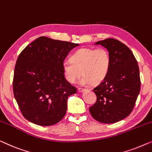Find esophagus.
Returning <instances> with one entry per match:
<instances>
[{"label": "esophagus", "mask_w": 152, "mask_h": 152, "mask_svg": "<svg viewBox=\"0 0 152 152\" xmlns=\"http://www.w3.org/2000/svg\"><path fill=\"white\" fill-rule=\"evenodd\" d=\"M78 91H79V92H83V91H85V89H83V88H78Z\"/></svg>", "instance_id": "esophagus-1"}]
</instances>
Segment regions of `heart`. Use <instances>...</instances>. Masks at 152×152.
I'll return each instance as SVG.
<instances>
[{
    "instance_id": "obj_1",
    "label": "heart",
    "mask_w": 152,
    "mask_h": 152,
    "mask_svg": "<svg viewBox=\"0 0 152 152\" xmlns=\"http://www.w3.org/2000/svg\"><path fill=\"white\" fill-rule=\"evenodd\" d=\"M110 56L104 48H82L72 56V61L66 60L63 63L65 78L74 83L81 75V85L98 83L107 75L110 67Z\"/></svg>"
}]
</instances>
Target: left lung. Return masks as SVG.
Returning a JSON list of instances; mask_svg holds the SVG:
<instances>
[{
	"label": "left lung",
	"mask_w": 152,
	"mask_h": 152,
	"mask_svg": "<svg viewBox=\"0 0 152 152\" xmlns=\"http://www.w3.org/2000/svg\"><path fill=\"white\" fill-rule=\"evenodd\" d=\"M108 50L110 67L103 80L94 88L97 99L89 107L94 118L102 123H114L133 110L140 90L139 67L130 49L114 38L100 40Z\"/></svg>",
	"instance_id": "left-lung-1"
}]
</instances>
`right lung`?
<instances>
[{
  "mask_svg": "<svg viewBox=\"0 0 152 152\" xmlns=\"http://www.w3.org/2000/svg\"><path fill=\"white\" fill-rule=\"evenodd\" d=\"M79 45L40 36L22 51L15 65L13 91L23 116L40 126L65 116L67 98L76 88L65 78L63 63Z\"/></svg>",
  "mask_w": 152,
  "mask_h": 152,
  "instance_id": "obj_1",
  "label": "right lung"
}]
</instances>
